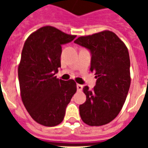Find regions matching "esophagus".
Segmentation results:
<instances>
[{"mask_svg":"<svg viewBox=\"0 0 148 148\" xmlns=\"http://www.w3.org/2000/svg\"><path fill=\"white\" fill-rule=\"evenodd\" d=\"M82 89H83V86L81 85V84H77V90H78V91H81V90H82Z\"/></svg>","mask_w":148,"mask_h":148,"instance_id":"34e87169","label":"esophagus"}]
</instances>
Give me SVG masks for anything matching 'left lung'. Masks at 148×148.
I'll return each instance as SVG.
<instances>
[{"instance_id":"obj_1","label":"left lung","mask_w":148,"mask_h":148,"mask_svg":"<svg viewBox=\"0 0 148 148\" xmlns=\"http://www.w3.org/2000/svg\"><path fill=\"white\" fill-rule=\"evenodd\" d=\"M74 43L89 50L90 71L96 85L83 88L86 101L79 106L82 121L90 126H101L117 117L124 105L131 84L130 58L124 43L110 31L80 37Z\"/></svg>"}]
</instances>
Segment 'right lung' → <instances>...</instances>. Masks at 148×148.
I'll list each match as a JSON object with an SVG mask.
<instances>
[{
	"instance_id": "1",
	"label": "right lung",
	"mask_w": 148,
	"mask_h": 148,
	"mask_svg": "<svg viewBox=\"0 0 148 148\" xmlns=\"http://www.w3.org/2000/svg\"><path fill=\"white\" fill-rule=\"evenodd\" d=\"M75 38L46 26L31 34L24 43L18 66L21 99L31 117L44 126L62 122L77 91L74 80L65 81L55 76L60 67L61 45Z\"/></svg>"
}]
</instances>
